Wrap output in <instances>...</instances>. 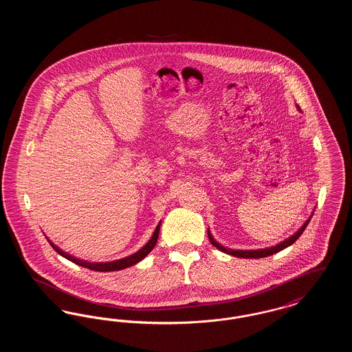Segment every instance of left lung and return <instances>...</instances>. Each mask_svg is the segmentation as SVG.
Segmentation results:
<instances>
[{
  "label": "left lung",
  "mask_w": 352,
  "mask_h": 352,
  "mask_svg": "<svg viewBox=\"0 0 352 352\" xmlns=\"http://www.w3.org/2000/svg\"><path fill=\"white\" fill-rule=\"evenodd\" d=\"M298 108H300V107H298ZM313 214H314V212H313ZM313 214H311V217H313ZM311 217L303 223V226H302L301 228H300L296 234H292L290 237H287L285 241H281L280 244H277V245H274V247H270V248H265V250H256V251H234V250L226 248V247H223V245H220L219 243H217V241L214 240V237L211 236L210 231H208V239H210L211 244H212L215 248H218L219 251L224 252V253H227V254H231V256H234V257H241V258H261V257H267V256L274 254V253H277V252L283 251L285 248H287L289 245H292V244L301 236L302 232L305 231V228L307 227V224H309Z\"/></svg>",
  "instance_id": "1"
}]
</instances>
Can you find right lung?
I'll list each match as a JSON object with an SVG mask.
<instances>
[{
    "instance_id": "add662e5",
    "label": "right lung",
    "mask_w": 352,
    "mask_h": 352,
    "mask_svg": "<svg viewBox=\"0 0 352 352\" xmlns=\"http://www.w3.org/2000/svg\"><path fill=\"white\" fill-rule=\"evenodd\" d=\"M160 227H161V223L155 227L154 234L151 236V240H149L140 251L135 252V253L128 256V257L120 258V260H116V261H111V263H87V261L79 260V258H76V257H74V256H69L66 252H63L62 250H59L56 245H54L50 240H49V241H50L51 247H52L55 251L58 252L60 256L66 257L69 261L75 263L76 265H80V267L91 269V270H96V272H113V270H121V269L132 267L134 264L140 263L142 258H145L146 254H149V252H151V250L154 248V245L157 244L158 234H160Z\"/></svg>"
}]
</instances>
